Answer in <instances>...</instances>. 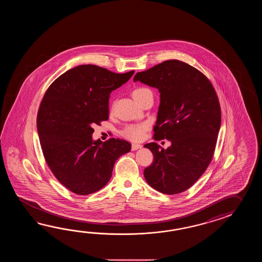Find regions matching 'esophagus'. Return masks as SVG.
<instances>
[{"label": "esophagus", "mask_w": 262, "mask_h": 262, "mask_svg": "<svg viewBox=\"0 0 262 262\" xmlns=\"http://www.w3.org/2000/svg\"><path fill=\"white\" fill-rule=\"evenodd\" d=\"M142 146L140 144H132V146H131V150H139V149H140Z\"/></svg>", "instance_id": "obj_1"}]
</instances>
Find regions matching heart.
<instances>
[{
  "label": "heart",
  "mask_w": 262,
  "mask_h": 262,
  "mask_svg": "<svg viewBox=\"0 0 262 262\" xmlns=\"http://www.w3.org/2000/svg\"><path fill=\"white\" fill-rule=\"evenodd\" d=\"M151 92L150 90L145 87H139L133 90L132 92V96L134 99L137 101L138 103H141L142 100L148 95H150ZM148 129V124L146 123H136V124H129L127 126H125L122 130V136L125 139L132 140V141H138L142 139L145 131Z\"/></svg>",
  "instance_id": "1"
}]
</instances>
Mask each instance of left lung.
I'll use <instances>...</instances> for the list:
<instances>
[{"instance_id": "obj_1", "label": "left lung", "mask_w": 262, "mask_h": 262, "mask_svg": "<svg viewBox=\"0 0 262 262\" xmlns=\"http://www.w3.org/2000/svg\"><path fill=\"white\" fill-rule=\"evenodd\" d=\"M138 80L160 93L154 139L171 142L166 150L156 142L145 145L155 157L144 169L145 180L163 194H180L212 161L221 125L217 95L205 75L178 60L137 73L134 81Z\"/></svg>"}]
</instances>
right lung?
I'll return each mask as SVG.
<instances>
[{"instance_id": "1", "label": "right lung", "mask_w": 262, "mask_h": 262, "mask_svg": "<svg viewBox=\"0 0 262 262\" xmlns=\"http://www.w3.org/2000/svg\"><path fill=\"white\" fill-rule=\"evenodd\" d=\"M134 71L117 74L94 64L74 67L51 83L37 113L45 159L57 180L77 195L93 194L111 180L118 158L131 150L128 141H94V124L108 119V99Z\"/></svg>"}]
</instances>
